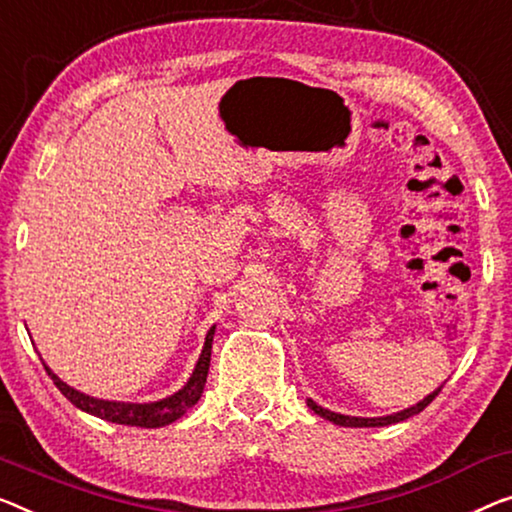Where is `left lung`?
Returning a JSON list of instances; mask_svg holds the SVG:
<instances>
[{"label":"left lung","mask_w":512,"mask_h":512,"mask_svg":"<svg viewBox=\"0 0 512 512\" xmlns=\"http://www.w3.org/2000/svg\"><path fill=\"white\" fill-rule=\"evenodd\" d=\"M441 388H444V386H439L437 391L427 395V398H423L418 404H414V407H409V409H404V411H398V414H391V416H379V418H358V416L335 414V411H329V409L319 407V404L312 402L310 398L305 400V402H308V407H310L312 411H315L317 416H322V418H326V421H331V423H335V425H342V427H384V425H393V423L407 421V418L421 414V411L427 407V404H430L434 398H437Z\"/></svg>","instance_id":"1"}]
</instances>
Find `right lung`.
I'll return each instance as SVG.
<instances>
[{
	"label": "right lung",
	"mask_w": 512,
	"mask_h": 512,
	"mask_svg": "<svg viewBox=\"0 0 512 512\" xmlns=\"http://www.w3.org/2000/svg\"><path fill=\"white\" fill-rule=\"evenodd\" d=\"M213 331L216 326H211V331L207 333V340H204V349L200 354V361H197L193 375H190L188 384L177 391L170 398H163L158 402H144V404H135V402H110V400H98L91 398V395H85L80 391H75L68 384H64L55 372H52L48 365H45V372H48L50 379L55 381V386L61 391L66 400H71L75 407L87 411L91 416L103 418V421L110 423H119V425H135V427H163L170 425L181 418L190 407H195L197 400L202 398L204 384H207V375H209V363H211V342H213Z\"/></svg>",
	"instance_id": "right-lung-1"
}]
</instances>
